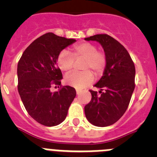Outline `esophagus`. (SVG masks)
<instances>
[{"label": "esophagus", "instance_id": "obj_1", "mask_svg": "<svg viewBox=\"0 0 157 157\" xmlns=\"http://www.w3.org/2000/svg\"><path fill=\"white\" fill-rule=\"evenodd\" d=\"M80 93H81V91L79 90H76V94H77V95H79Z\"/></svg>", "mask_w": 157, "mask_h": 157}]
</instances>
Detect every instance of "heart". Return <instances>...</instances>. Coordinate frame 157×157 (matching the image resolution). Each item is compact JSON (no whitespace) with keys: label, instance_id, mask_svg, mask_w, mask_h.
<instances>
[{"label":"heart","instance_id":"1","mask_svg":"<svg viewBox=\"0 0 157 157\" xmlns=\"http://www.w3.org/2000/svg\"><path fill=\"white\" fill-rule=\"evenodd\" d=\"M98 47L90 42H82L73 47L75 58H85L83 69H91L96 75L104 71L106 66V57L103 52L98 51ZM71 54L66 50L59 52L57 57V65L63 71H68L74 66L75 59ZM66 84L76 89H83L90 85L94 81V75L90 70L73 71L67 75L64 78Z\"/></svg>","mask_w":157,"mask_h":157}]
</instances>
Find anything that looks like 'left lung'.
<instances>
[{
  "mask_svg": "<svg viewBox=\"0 0 157 157\" xmlns=\"http://www.w3.org/2000/svg\"><path fill=\"white\" fill-rule=\"evenodd\" d=\"M85 40L100 43L107 60L103 75L94 85L101 94L90 90L92 98L84 109L86 117L96 127H107L117 122L127 109L135 87V67L127 49L111 36L96 34Z\"/></svg>",
  "mask_w": 157,
  "mask_h": 157,
  "instance_id": "left-lung-1",
  "label": "left lung"
}]
</instances>
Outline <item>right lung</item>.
Segmentation results:
<instances>
[{
  "label": "right lung",
  "mask_w": 157,
  "mask_h": 157,
  "mask_svg": "<svg viewBox=\"0 0 157 157\" xmlns=\"http://www.w3.org/2000/svg\"><path fill=\"white\" fill-rule=\"evenodd\" d=\"M75 41L47 33L26 48L18 63V91L23 105L34 120L46 127L61 123L75 98V90L69 86L58 92L50 90L52 85H60L63 78L58 55Z\"/></svg>",
  "instance_id": "right-lung-1"
}]
</instances>
